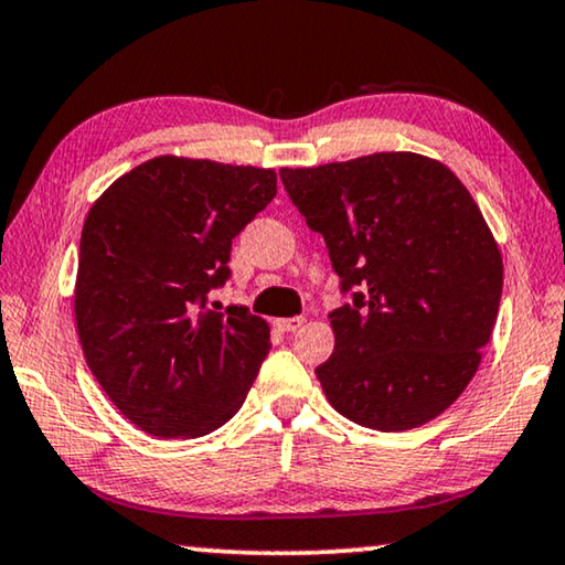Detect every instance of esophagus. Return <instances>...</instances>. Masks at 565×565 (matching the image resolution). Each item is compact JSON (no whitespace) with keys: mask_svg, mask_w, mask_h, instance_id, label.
I'll return each instance as SVG.
<instances>
[{"mask_svg":"<svg viewBox=\"0 0 565 565\" xmlns=\"http://www.w3.org/2000/svg\"><path fill=\"white\" fill-rule=\"evenodd\" d=\"M275 329L277 331H285V333H288V331H296V329H300V326H302V318H275Z\"/></svg>","mask_w":565,"mask_h":565,"instance_id":"esophagus-1","label":"esophagus"}]
</instances>
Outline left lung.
<instances>
[{"label":"left lung","mask_w":565,"mask_h":565,"mask_svg":"<svg viewBox=\"0 0 565 565\" xmlns=\"http://www.w3.org/2000/svg\"><path fill=\"white\" fill-rule=\"evenodd\" d=\"M280 178L343 290L359 288L331 313L337 343L316 370L333 411L384 433L438 418L477 374L502 298V255L477 201L418 152Z\"/></svg>","instance_id":"obj_1"}]
</instances>
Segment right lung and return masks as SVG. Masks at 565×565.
I'll use <instances>...</instances> for the list:
<instances>
[{
  "label": "right lung",
  "instance_id": "add662e5",
  "mask_svg": "<svg viewBox=\"0 0 565 565\" xmlns=\"http://www.w3.org/2000/svg\"><path fill=\"white\" fill-rule=\"evenodd\" d=\"M277 193L273 168L158 154L94 201L73 313L96 382L137 428L199 438L239 411L269 349L247 308L206 310L232 239Z\"/></svg>",
  "mask_w": 565,
  "mask_h": 565
}]
</instances>
